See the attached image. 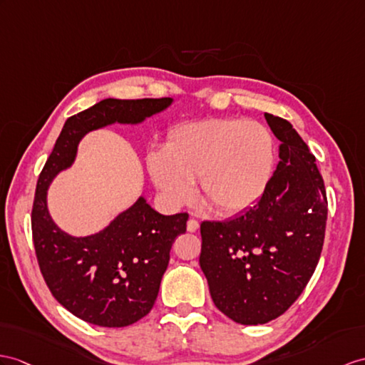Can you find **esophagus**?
<instances>
[{
    "mask_svg": "<svg viewBox=\"0 0 365 365\" xmlns=\"http://www.w3.org/2000/svg\"><path fill=\"white\" fill-rule=\"evenodd\" d=\"M198 229H200V223H198V221L190 218V220L187 221V230H189V232H197Z\"/></svg>",
    "mask_w": 365,
    "mask_h": 365,
    "instance_id": "34e87169",
    "label": "esophagus"
}]
</instances>
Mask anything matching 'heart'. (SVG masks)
I'll list each match as a JSON object with an SVG mask.
<instances>
[{
  "instance_id": "heart-1",
  "label": "heart",
  "mask_w": 365,
  "mask_h": 365,
  "mask_svg": "<svg viewBox=\"0 0 365 365\" xmlns=\"http://www.w3.org/2000/svg\"><path fill=\"white\" fill-rule=\"evenodd\" d=\"M277 145L268 127L235 118L206 119L178 127L165 152L147 158L156 187L172 204L185 202L198 180L202 202L218 215L254 207L272 180Z\"/></svg>"
}]
</instances>
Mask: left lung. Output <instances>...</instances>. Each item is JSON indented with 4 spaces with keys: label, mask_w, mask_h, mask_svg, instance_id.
I'll list each match as a JSON object with an SVG mask.
<instances>
[{
    "label": "left lung",
    "mask_w": 365,
    "mask_h": 365,
    "mask_svg": "<svg viewBox=\"0 0 365 365\" xmlns=\"http://www.w3.org/2000/svg\"><path fill=\"white\" fill-rule=\"evenodd\" d=\"M280 161L262 200L227 221H202L200 266L213 304L237 324L272 321L294 304L322 252L327 193L316 158L279 115L264 113Z\"/></svg>",
    "instance_id": "left-lung-1"
}]
</instances>
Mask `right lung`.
<instances>
[{"label":"right lung","instance_id":"1","mask_svg":"<svg viewBox=\"0 0 365 365\" xmlns=\"http://www.w3.org/2000/svg\"><path fill=\"white\" fill-rule=\"evenodd\" d=\"M173 99H105L71 115L38 176L32 206V238L43 279L69 313L99 327L138 322L153 308L178 235L189 215H161L140 197L101 232L71 237L48 210L52 180L74 163L86 133L111 123H140Z\"/></svg>","mask_w":365,"mask_h":365}]
</instances>
